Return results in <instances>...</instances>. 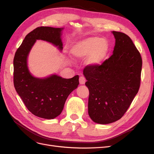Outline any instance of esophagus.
Segmentation results:
<instances>
[{
    "instance_id": "1",
    "label": "esophagus",
    "mask_w": 154,
    "mask_h": 154,
    "mask_svg": "<svg viewBox=\"0 0 154 154\" xmlns=\"http://www.w3.org/2000/svg\"><path fill=\"white\" fill-rule=\"evenodd\" d=\"M79 82H80V83L81 85L85 84V82H86V80H85V77L80 76V78H79Z\"/></svg>"
}]
</instances>
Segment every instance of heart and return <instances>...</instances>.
I'll use <instances>...</instances> for the list:
<instances>
[{
	"label": "heart",
	"instance_id": "heart-1",
	"mask_svg": "<svg viewBox=\"0 0 154 154\" xmlns=\"http://www.w3.org/2000/svg\"><path fill=\"white\" fill-rule=\"evenodd\" d=\"M109 46L105 39L88 37L74 44L71 49L74 58H82L88 56L87 63L97 66L102 63L108 54Z\"/></svg>",
	"mask_w": 154,
	"mask_h": 154
}]
</instances>
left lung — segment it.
Segmentation results:
<instances>
[{"label":"left lung","mask_w":154,"mask_h":154,"mask_svg":"<svg viewBox=\"0 0 154 154\" xmlns=\"http://www.w3.org/2000/svg\"><path fill=\"white\" fill-rule=\"evenodd\" d=\"M112 33L116 39L112 55L101 65H89L83 69L89 91L88 115L93 122L103 125L123 117L141 83L140 53L128 35Z\"/></svg>","instance_id":"obj_1"}]
</instances>
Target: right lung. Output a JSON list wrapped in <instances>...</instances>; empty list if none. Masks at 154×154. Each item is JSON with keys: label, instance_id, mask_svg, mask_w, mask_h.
<instances>
[{"label": "right lung", "instance_id": "1", "mask_svg": "<svg viewBox=\"0 0 154 154\" xmlns=\"http://www.w3.org/2000/svg\"><path fill=\"white\" fill-rule=\"evenodd\" d=\"M63 29L36 27L26 36L14 57L13 83L15 90L27 109L39 118L51 119L57 117L61 114L68 96L79 85L78 75L69 79L56 74L37 78L31 75L27 67V57L36 40L49 42L62 50Z\"/></svg>", "mask_w": 154, "mask_h": 154}]
</instances>
